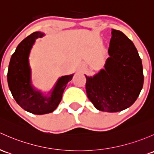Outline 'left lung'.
I'll list each match as a JSON object with an SVG mask.
<instances>
[{
  "label": "left lung",
  "mask_w": 154,
  "mask_h": 154,
  "mask_svg": "<svg viewBox=\"0 0 154 154\" xmlns=\"http://www.w3.org/2000/svg\"><path fill=\"white\" fill-rule=\"evenodd\" d=\"M105 69L86 77L88 98L99 111L118 112L132 106L143 86L141 58L131 40L112 29Z\"/></svg>",
  "instance_id": "8db88e82"
}]
</instances>
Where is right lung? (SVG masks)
Masks as SVG:
<instances>
[{
	"label": "right lung",
	"instance_id": "1",
	"mask_svg": "<svg viewBox=\"0 0 154 154\" xmlns=\"http://www.w3.org/2000/svg\"><path fill=\"white\" fill-rule=\"evenodd\" d=\"M43 35L40 32H33L20 42L11 57L7 74L9 88L17 104L25 111L38 115L48 114L56 109L62 100L66 84L73 77H60L49 97H44L32 88L29 54L35 39Z\"/></svg>",
	"mask_w": 154,
	"mask_h": 154
}]
</instances>
